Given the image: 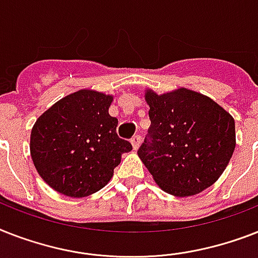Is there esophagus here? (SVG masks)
Wrapping results in <instances>:
<instances>
[{
  "label": "esophagus",
  "mask_w": 258,
  "mask_h": 258,
  "mask_svg": "<svg viewBox=\"0 0 258 258\" xmlns=\"http://www.w3.org/2000/svg\"><path fill=\"white\" fill-rule=\"evenodd\" d=\"M140 142H142V136L140 135L133 136V139H131V144H133L134 150H138V148H139Z\"/></svg>",
  "instance_id": "34e87169"
}]
</instances>
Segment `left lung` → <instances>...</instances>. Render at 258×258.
Masks as SVG:
<instances>
[{
    "label": "left lung",
    "instance_id": "8db88e82",
    "mask_svg": "<svg viewBox=\"0 0 258 258\" xmlns=\"http://www.w3.org/2000/svg\"><path fill=\"white\" fill-rule=\"evenodd\" d=\"M150 140L138 155L155 183L176 198L200 194L217 181L236 147L234 119L209 96L180 87L144 91Z\"/></svg>",
    "mask_w": 258,
    "mask_h": 258
}]
</instances>
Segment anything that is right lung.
<instances>
[{
	"label": "right lung",
	"mask_w": 258,
	"mask_h": 258,
	"mask_svg": "<svg viewBox=\"0 0 258 258\" xmlns=\"http://www.w3.org/2000/svg\"><path fill=\"white\" fill-rule=\"evenodd\" d=\"M114 96L83 89L59 99L37 119L30 135L31 160L54 190L85 198L107 185L133 146L116 134L108 114Z\"/></svg>",
	"instance_id": "obj_1"
}]
</instances>
